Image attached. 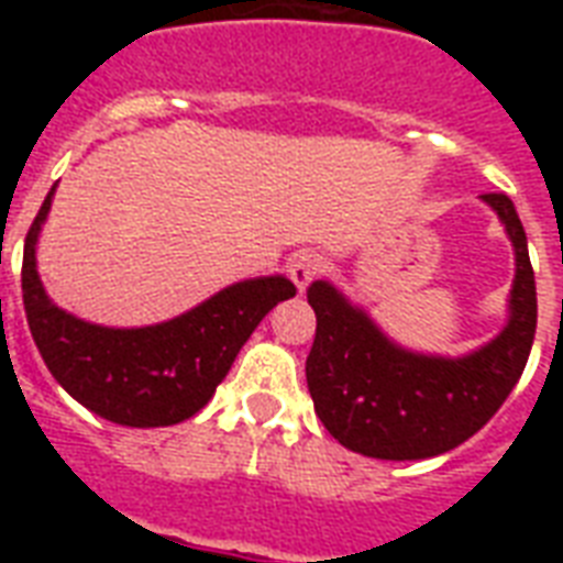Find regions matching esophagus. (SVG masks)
Masks as SVG:
<instances>
[{
  "mask_svg": "<svg viewBox=\"0 0 563 563\" xmlns=\"http://www.w3.org/2000/svg\"><path fill=\"white\" fill-rule=\"evenodd\" d=\"M321 274V256L312 254V251H303V254H295L289 263V277L295 280L298 291H307V286Z\"/></svg>",
  "mask_w": 563,
  "mask_h": 563,
  "instance_id": "1",
  "label": "esophagus"
}]
</instances>
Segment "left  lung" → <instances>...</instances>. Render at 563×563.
<instances>
[{
  "instance_id": "obj_1",
  "label": "left lung",
  "mask_w": 563,
  "mask_h": 563,
  "mask_svg": "<svg viewBox=\"0 0 563 563\" xmlns=\"http://www.w3.org/2000/svg\"><path fill=\"white\" fill-rule=\"evenodd\" d=\"M482 198L497 210L517 254L511 318L482 351L462 360L402 351L330 283L307 289L318 318L307 356L309 394L327 432L353 453L388 462L446 453L497 415L523 374L538 327L526 230L506 192Z\"/></svg>"
}]
</instances>
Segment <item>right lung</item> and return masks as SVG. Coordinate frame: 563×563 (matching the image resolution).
<instances>
[{
	"label": "right lung",
	"instance_id": "1",
	"mask_svg": "<svg viewBox=\"0 0 563 563\" xmlns=\"http://www.w3.org/2000/svg\"><path fill=\"white\" fill-rule=\"evenodd\" d=\"M52 195L55 187L31 221L22 251L25 318L52 376L104 420L145 429L192 418L228 376L256 324L298 291L286 277H260L228 286L166 324L140 330L87 324L57 309L37 277L34 245Z\"/></svg>",
	"mask_w": 563,
	"mask_h": 563
}]
</instances>
